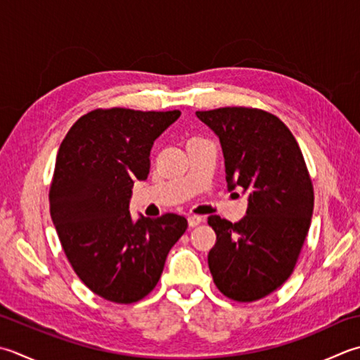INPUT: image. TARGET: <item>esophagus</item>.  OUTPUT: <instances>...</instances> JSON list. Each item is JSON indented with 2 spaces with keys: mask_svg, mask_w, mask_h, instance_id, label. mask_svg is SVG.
Masks as SVG:
<instances>
[{
  "mask_svg": "<svg viewBox=\"0 0 360 360\" xmlns=\"http://www.w3.org/2000/svg\"><path fill=\"white\" fill-rule=\"evenodd\" d=\"M187 221H188L190 228H195V226H198V224H201L204 221V218L200 217V215H190L187 218Z\"/></svg>",
  "mask_w": 360,
  "mask_h": 360,
  "instance_id": "1",
  "label": "esophagus"
}]
</instances>
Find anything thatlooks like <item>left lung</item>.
<instances>
[{
	"label": "left lung",
	"mask_w": 360,
	"mask_h": 360,
	"mask_svg": "<svg viewBox=\"0 0 360 360\" xmlns=\"http://www.w3.org/2000/svg\"><path fill=\"white\" fill-rule=\"evenodd\" d=\"M220 139L228 188L248 195L243 220L207 218L217 234L207 262L224 297L250 302L290 278L314 212V187L290 129L270 112L220 108L196 112Z\"/></svg>",
	"instance_id": "left-lung-1"
}]
</instances>
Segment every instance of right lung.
Here are the masks:
<instances>
[{"label":"right lung","mask_w":360,"mask_h":360,"mask_svg":"<svg viewBox=\"0 0 360 360\" xmlns=\"http://www.w3.org/2000/svg\"><path fill=\"white\" fill-rule=\"evenodd\" d=\"M179 110L96 109L62 140L49 188V212L75 273L101 298L131 304L164 271L172 246L187 229L176 214L132 220L134 181L150 173V151Z\"/></svg>","instance_id":"right-lung-1"}]
</instances>
